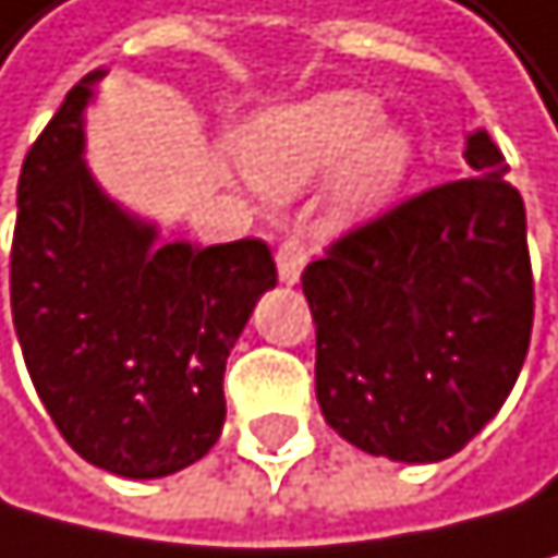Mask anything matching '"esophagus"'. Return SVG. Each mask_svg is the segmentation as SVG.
<instances>
[{
  "instance_id": "obj_1",
  "label": "esophagus",
  "mask_w": 558,
  "mask_h": 558,
  "mask_svg": "<svg viewBox=\"0 0 558 558\" xmlns=\"http://www.w3.org/2000/svg\"><path fill=\"white\" fill-rule=\"evenodd\" d=\"M305 264H308V250L302 239H284L277 246V277H281V284H299Z\"/></svg>"
}]
</instances>
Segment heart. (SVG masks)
I'll return each instance as SVG.
<instances>
[{"instance_id": "heart-1", "label": "heart", "mask_w": 558, "mask_h": 558, "mask_svg": "<svg viewBox=\"0 0 558 558\" xmlns=\"http://www.w3.org/2000/svg\"><path fill=\"white\" fill-rule=\"evenodd\" d=\"M246 177L274 201H288L329 177L326 215L337 229L378 218L416 169V138L385 121L375 96L329 89L256 113L242 138Z\"/></svg>"}]
</instances>
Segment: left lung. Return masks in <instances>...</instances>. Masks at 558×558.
I'll list each match as a JSON object with an SVG mask.
<instances>
[{
  "mask_svg": "<svg viewBox=\"0 0 558 558\" xmlns=\"http://www.w3.org/2000/svg\"><path fill=\"white\" fill-rule=\"evenodd\" d=\"M465 162L472 177L347 232L302 274L326 424L392 462L462 451L504 407L532 340L524 201L483 128Z\"/></svg>",
  "mask_w": 558,
  "mask_h": 558,
  "instance_id": "1",
  "label": "left lung"
}]
</instances>
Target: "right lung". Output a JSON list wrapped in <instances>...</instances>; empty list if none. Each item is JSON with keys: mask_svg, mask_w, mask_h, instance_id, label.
Segmentation results:
<instances>
[{"mask_svg": "<svg viewBox=\"0 0 558 558\" xmlns=\"http://www.w3.org/2000/svg\"><path fill=\"white\" fill-rule=\"evenodd\" d=\"M104 69L72 86L20 169L9 299L26 372L89 465L159 480L225 424V361L277 267L259 239L159 242L83 159Z\"/></svg>", "mask_w": 558, "mask_h": 558, "instance_id": "right-lung-1", "label": "right lung"}]
</instances>
